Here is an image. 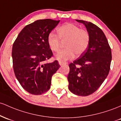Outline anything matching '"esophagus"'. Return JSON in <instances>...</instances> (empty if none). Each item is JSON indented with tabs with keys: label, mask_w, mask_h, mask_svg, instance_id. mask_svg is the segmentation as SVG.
<instances>
[{
	"label": "esophagus",
	"mask_w": 121,
	"mask_h": 121,
	"mask_svg": "<svg viewBox=\"0 0 121 121\" xmlns=\"http://www.w3.org/2000/svg\"><path fill=\"white\" fill-rule=\"evenodd\" d=\"M59 64L60 65V66H62V65H66V63H65V62H62V61H59Z\"/></svg>",
	"instance_id": "obj_1"
}]
</instances>
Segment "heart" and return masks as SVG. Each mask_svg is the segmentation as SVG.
I'll list each match as a JSON object with an SVG mask.
<instances>
[{"mask_svg":"<svg viewBox=\"0 0 121 121\" xmlns=\"http://www.w3.org/2000/svg\"><path fill=\"white\" fill-rule=\"evenodd\" d=\"M58 35L51 32L47 36V41L51 51L57 52L59 50L60 41L66 42V49L59 51L55 55L57 60L65 62L72 59L86 51L90 43V35L87 31L81 29L73 23H66L57 29ZM59 38H58V37Z\"/></svg>","mask_w":121,"mask_h":121,"instance_id":"1","label":"heart"}]
</instances>
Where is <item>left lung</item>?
I'll return each mask as SVG.
<instances>
[{
	"label": "left lung",
	"instance_id": "8db88e82",
	"mask_svg": "<svg viewBox=\"0 0 121 121\" xmlns=\"http://www.w3.org/2000/svg\"><path fill=\"white\" fill-rule=\"evenodd\" d=\"M76 20L85 26L90 40L80 58L69 65V89L77 95L87 96L97 91L108 75L112 51L101 28L89 22Z\"/></svg>",
	"mask_w": 121,
	"mask_h": 121
}]
</instances>
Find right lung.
<instances>
[{"label": "right lung", "instance_id": "right-lung-1", "mask_svg": "<svg viewBox=\"0 0 121 121\" xmlns=\"http://www.w3.org/2000/svg\"><path fill=\"white\" fill-rule=\"evenodd\" d=\"M59 22L50 19L36 20L23 28L13 44L15 75L22 87L31 94L40 95L49 90L52 76L60 67L57 60L47 62L53 55L47 36Z\"/></svg>", "mask_w": 121, "mask_h": 121}]
</instances>
